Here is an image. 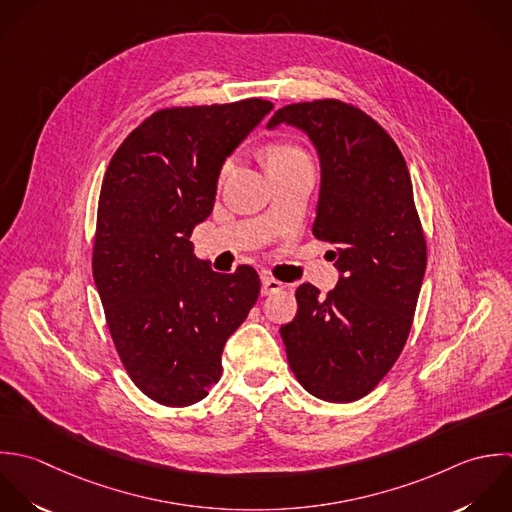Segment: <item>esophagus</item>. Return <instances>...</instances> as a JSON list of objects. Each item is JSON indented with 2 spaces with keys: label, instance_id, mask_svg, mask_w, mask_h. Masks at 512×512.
I'll return each mask as SVG.
<instances>
[{
  "label": "esophagus",
  "instance_id": "obj_1",
  "mask_svg": "<svg viewBox=\"0 0 512 512\" xmlns=\"http://www.w3.org/2000/svg\"><path fill=\"white\" fill-rule=\"evenodd\" d=\"M261 293L263 295H273V293H279L281 289H283V283L281 281H277L275 277H271L269 273H263L261 275Z\"/></svg>",
  "mask_w": 512,
  "mask_h": 512
}]
</instances>
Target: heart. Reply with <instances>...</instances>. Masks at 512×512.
I'll list each match as a JSON object with an SVG mask.
<instances>
[{"instance_id": "obj_1", "label": "heart", "mask_w": 512, "mask_h": 512, "mask_svg": "<svg viewBox=\"0 0 512 512\" xmlns=\"http://www.w3.org/2000/svg\"><path fill=\"white\" fill-rule=\"evenodd\" d=\"M297 163H309V157L307 153L299 147V145H293V143H275L271 149H269V155H267V165L269 167H277V165H297ZM233 169V161H225L223 167H221V173L219 177H227L229 171Z\"/></svg>"}]
</instances>
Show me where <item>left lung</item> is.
Returning <instances> with one entry per match:
<instances>
[{"label": "left lung", "instance_id": "1", "mask_svg": "<svg viewBox=\"0 0 512 512\" xmlns=\"http://www.w3.org/2000/svg\"><path fill=\"white\" fill-rule=\"evenodd\" d=\"M309 135L321 161L313 235L335 245L339 283L327 297L297 287V315L281 327L289 367L317 399L353 403L399 359L427 269L413 183L393 137L339 99L291 103L267 127Z\"/></svg>", "mask_w": 512, "mask_h": 512}]
</instances>
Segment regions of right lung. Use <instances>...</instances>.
Here are the masks:
<instances>
[{"instance_id":"add662e5","label":"right lung","mask_w":512,"mask_h":512,"mask_svg":"<svg viewBox=\"0 0 512 512\" xmlns=\"http://www.w3.org/2000/svg\"><path fill=\"white\" fill-rule=\"evenodd\" d=\"M271 109L259 97L159 109L105 171L93 279L127 375L159 405L207 397L227 339L259 297L253 267L215 273L193 255L189 237L213 211L225 159Z\"/></svg>"}]
</instances>
